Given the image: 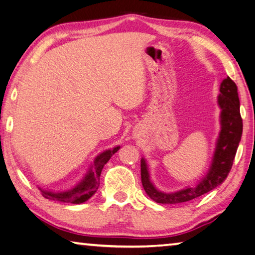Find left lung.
Wrapping results in <instances>:
<instances>
[{
  "label": "left lung",
  "instance_id": "8db88e82",
  "mask_svg": "<svg viewBox=\"0 0 255 255\" xmlns=\"http://www.w3.org/2000/svg\"><path fill=\"white\" fill-rule=\"evenodd\" d=\"M217 105L221 109V130L216 139L215 150L207 173L195 187H184L174 192H164L155 187L150 180L148 164L145 157L140 159L141 183L147 196L158 204H180L190 201L222 184L232 169L233 161L241 141L243 123L240 114V99L237 86L230 77L223 80L219 86Z\"/></svg>",
  "mask_w": 255,
  "mask_h": 255
}]
</instances>
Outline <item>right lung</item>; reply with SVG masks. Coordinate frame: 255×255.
<instances>
[{
	"label": "right lung",
	"instance_id": "1",
	"mask_svg": "<svg viewBox=\"0 0 255 255\" xmlns=\"http://www.w3.org/2000/svg\"><path fill=\"white\" fill-rule=\"evenodd\" d=\"M119 148L120 146H115L114 148L106 149L105 152L97 155L82 180L70 190L56 192L53 190L42 189L40 187H38V189L40 190L41 195L46 199L68 202V204H83L97 192L99 185H100V175L103 166L111 158L112 155L118 152Z\"/></svg>",
	"mask_w": 255,
	"mask_h": 255
}]
</instances>
